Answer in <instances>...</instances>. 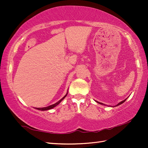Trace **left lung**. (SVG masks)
<instances>
[{
    "label": "left lung",
    "instance_id": "8db88e82",
    "mask_svg": "<svg viewBox=\"0 0 148 148\" xmlns=\"http://www.w3.org/2000/svg\"><path fill=\"white\" fill-rule=\"evenodd\" d=\"M126 99H125V100H123V101H121V102H120V103H118V104H117V105H116V106H118V105H121V104H122L123 103H124V102H125V101H126ZM96 102H98V103H99V104H101V105H104L103 103H100V102H98V101H96Z\"/></svg>",
    "mask_w": 148,
    "mask_h": 148
}]
</instances>
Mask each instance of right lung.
Here are the masks:
<instances>
[{
	"label": "right lung",
	"instance_id": "1",
	"mask_svg": "<svg viewBox=\"0 0 148 148\" xmlns=\"http://www.w3.org/2000/svg\"><path fill=\"white\" fill-rule=\"evenodd\" d=\"M68 94V93H67ZM67 94H66L64 97H63L62 99H60V100L59 101H57V103H56L55 104H53V105H50V106H48V107H43V108H36V109H38V110H50V109H52V108H53V107H56L57 105H59L60 103H61V101L63 99H64L66 96H67Z\"/></svg>",
	"mask_w": 148,
	"mask_h": 148
}]
</instances>
